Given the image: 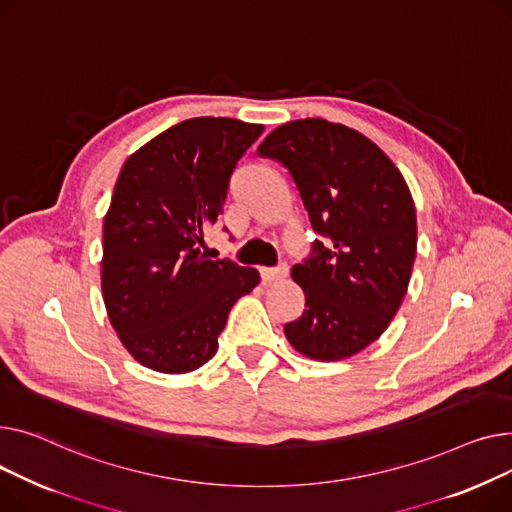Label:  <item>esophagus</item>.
Listing matches in <instances>:
<instances>
[{
    "mask_svg": "<svg viewBox=\"0 0 512 512\" xmlns=\"http://www.w3.org/2000/svg\"><path fill=\"white\" fill-rule=\"evenodd\" d=\"M287 273H289L287 264H277V266H273V268H262V270H260V275H262V281H264V283L283 281V279L287 277Z\"/></svg>",
    "mask_w": 512,
    "mask_h": 512,
    "instance_id": "esophagus-1",
    "label": "esophagus"
}]
</instances>
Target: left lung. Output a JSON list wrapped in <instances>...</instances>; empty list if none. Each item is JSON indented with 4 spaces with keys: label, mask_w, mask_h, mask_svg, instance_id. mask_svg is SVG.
<instances>
[{
    "label": "left lung",
    "mask_w": 512,
    "mask_h": 512,
    "mask_svg": "<svg viewBox=\"0 0 512 512\" xmlns=\"http://www.w3.org/2000/svg\"><path fill=\"white\" fill-rule=\"evenodd\" d=\"M258 155L289 171L318 235L291 270L306 310L285 324L289 343L322 362L366 349L395 318L415 260V206L403 175L364 134L326 119L279 126Z\"/></svg>",
    "instance_id": "1"
}]
</instances>
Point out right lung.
<instances>
[{
    "label": "right lung",
    "instance_id": "add662e5",
    "mask_svg": "<svg viewBox=\"0 0 512 512\" xmlns=\"http://www.w3.org/2000/svg\"><path fill=\"white\" fill-rule=\"evenodd\" d=\"M262 132L231 117L186 119L136 150L117 177L103 225V299L124 347L150 370L206 364L233 304L260 283L258 270L208 260L196 246Z\"/></svg>",
    "mask_w": 512,
    "mask_h": 512
}]
</instances>
